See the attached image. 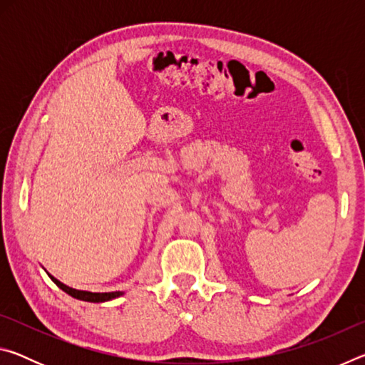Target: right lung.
Masks as SVG:
<instances>
[{
	"label": "right lung",
	"mask_w": 365,
	"mask_h": 365,
	"mask_svg": "<svg viewBox=\"0 0 365 365\" xmlns=\"http://www.w3.org/2000/svg\"><path fill=\"white\" fill-rule=\"evenodd\" d=\"M49 279H51L56 285L66 292L67 294H71L72 298H77L80 301H88V302H106L110 299H115L119 298V296L123 294V292H108V293H93V292H85V289H76V288H71L64 285L63 282H59L58 279H54L51 274H48Z\"/></svg>",
	"instance_id": "add662e5"
}]
</instances>
